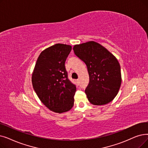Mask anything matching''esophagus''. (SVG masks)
I'll use <instances>...</instances> for the list:
<instances>
[{
    "instance_id": "esophagus-1",
    "label": "esophagus",
    "mask_w": 148,
    "mask_h": 148,
    "mask_svg": "<svg viewBox=\"0 0 148 148\" xmlns=\"http://www.w3.org/2000/svg\"><path fill=\"white\" fill-rule=\"evenodd\" d=\"M76 82H77V83H79L80 80H79V79H77V80H76Z\"/></svg>"
}]
</instances>
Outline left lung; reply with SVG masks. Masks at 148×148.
Wrapping results in <instances>:
<instances>
[{
  "label": "left lung",
  "mask_w": 148,
  "mask_h": 148,
  "mask_svg": "<svg viewBox=\"0 0 148 148\" xmlns=\"http://www.w3.org/2000/svg\"><path fill=\"white\" fill-rule=\"evenodd\" d=\"M73 50L87 66L89 82L85 92L89 101L94 105L111 101L121 83L120 65L116 57L94 41L75 45Z\"/></svg>",
  "instance_id": "1"
}]
</instances>
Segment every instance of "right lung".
I'll return each instance as SVG.
<instances>
[{
  "label": "right lung",
  "instance_id": "1",
  "mask_svg": "<svg viewBox=\"0 0 148 148\" xmlns=\"http://www.w3.org/2000/svg\"><path fill=\"white\" fill-rule=\"evenodd\" d=\"M72 47L57 43L38 56L32 74V84L42 103L56 113L69 111L74 105L75 85L68 78L65 63Z\"/></svg>",
  "mask_w": 148,
  "mask_h": 148
}]
</instances>
